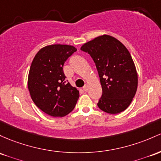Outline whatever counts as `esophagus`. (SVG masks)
I'll list each match as a JSON object with an SVG mask.
<instances>
[{
  "label": "esophagus",
  "mask_w": 161,
  "mask_h": 161,
  "mask_svg": "<svg viewBox=\"0 0 161 161\" xmlns=\"http://www.w3.org/2000/svg\"><path fill=\"white\" fill-rule=\"evenodd\" d=\"M82 89H83L85 92H87L88 89H89V85H88V84L85 85V86L83 88H82Z\"/></svg>",
  "instance_id": "esophagus-1"
}]
</instances>
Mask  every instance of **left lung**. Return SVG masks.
I'll return each instance as SVG.
<instances>
[{
    "label": "left lung",
    "mask_w": 161,
    "mask_h": 161,
    "mask_svg": "<svg viewBox=\"0 0 161 161\" xmlns=\"http://www.w3.org/2000/svg\"><path fill=\"white\" fill-rule=\"evenodd\" d=\"M81 50L94 60L102 95L98 106L108 114H118L131 103L137 88V73L129 51L119 40L104 34L84 43Z\"/></svg>",
    "instance_id": "obj_1"
}]
</instances>
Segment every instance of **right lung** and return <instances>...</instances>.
<instances>
[{
    "label": "right lung",
    "instance_id": "right-lung-1",
    "mask_svg": "<svg viewBox=\"0 0 161 161\" xmlns=\"http://www.w3.org/2000/svg\"><path fill=\"white\" fill-rule=\"evenodd\" d=\"M75 47L65 44L46 46L32 61L27 86L35 105L53 117H63L75 108L79 92L66 82L63 67Z\"/></svg>",
    "mask_w": 161,
    "mask_h": 161
}]
</instances>
